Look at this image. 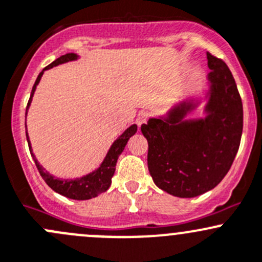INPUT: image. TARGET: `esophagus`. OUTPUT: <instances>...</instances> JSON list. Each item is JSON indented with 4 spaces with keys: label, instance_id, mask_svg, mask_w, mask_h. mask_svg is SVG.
Masks as SVG:
<instances>
[{
    "label": "esophagus",
    "instance_id": "obj_1",
    "mask_svg": "<svg viewBox=\"0 0 262 262\" xmlns=\"http://www.w3.org/2000/svg\"><path fill=\"white\" fill-rule=\"evenodd\" d=\"M150 117V113L147 111H140L139 113H137V117H136V123L139 126H141L142 123L146 122L147 120H149Z\"/></svg>",
    "mask_w": 262,
    "mask_h": 262
}]
</instances>
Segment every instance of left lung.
I'll use <instances>...</instances> for the list:
<instances>
[{
	"mask_svg": "<svg viewBox=\"0 0 262 262\" xmlns=\"http://www.w3.org/2000/svg\"><path fill=\"white\" fill-rule=\"evenodd\" d=\"M211 98L204 120L183 121L193 103H183L168 120L150 118L141 125L149 142L147 166L160 189L193 198L213 189L231 169L241 142L244 108L227 64L207 53Z\"/></svg>",
	"mask_w": 262,
	"mask_h": 262,
	"instance_id": "8db88e82",
	"label": "left lung"
}]
</instances>
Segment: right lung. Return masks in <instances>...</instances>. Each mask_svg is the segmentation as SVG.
Returning a JSON list of instances; mask_svg holds the SVG:
<instances>
[{
	"label": "right lung",
	"mask_w": 262,
	"mask_h": 262,
	"mask_svg": "<svg viewBox=\"0 0 262 262\" xmlns=\"http://www.w3.org/2000/svg\"><path fill=\"white\" fill-rule=\"evenodd\" d=\"M77 58H78V55L74 53L61 55L60 58H58L56 60H54L53 63L49 64L47 68L42 69V72H40V74L37 75V78H36V82H35L34 87H32L30 99H29L28 107H26V112H28L29 106H30V103H31V98H32V96H34V92H35V90H36L37 83H39L40 79H41V75H42V73H44V71L53 68V67H55V66H59V64L67 63V61L75 60ZM136 131H137L136 125L130 126L127 130L123 132V134L121 135V136L118 137L115 142H113L111 149H110L106 159H104V161L102 163V165L99 166V169H97V170L92 172V174H88V175H85V177L79 178V179H74V180L58 179V178H54L53 175L49 174V172L45 171V169L42 168L39 163H37V160L35 159L34 154H32L31 145H30V141H29L28 134H26V137H28L29 149H30L32 158H34L35 164H36L37 170H39L40 175L42 177V179L45 180V183L49 185L51 189H53L54 191H56V193L61 194V195L67 196V198L77 199V201H85V199L94 198V196L99 195V194L104 193V191L108 189L110 185H111V182H112V177H113V174H115L116 163H117L118 156L121 155V152H122L123 149H125L128 139H130L132 135H135V132Z\"/></svg>",
	"instance_id": "1"
}]
</instances>
